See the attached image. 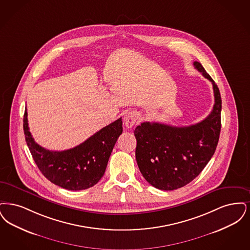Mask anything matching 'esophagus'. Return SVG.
Here are the masks:
<instances>
[{
	"label": "esophagus",
	"instance_id": "esophagus-1",
	"mask_svg": "<svg viewBox=\"0 0 250 250\" xmlns=\"http://www.w3.org/2000/svg\"><path fill=\"white\" fill-rule=\"evenodd\" d=\"M138 117L139 116H138V114L136 112H129V113H127L124 116V118H123L125 126L127 128H131L134 125V123L136 122V120H138Z\"/></svg>",
	"mask_w": 250,
	"mask_h": 250
}]
</instances>
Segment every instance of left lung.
I'll use <instances>...</instances> for the list:
<instances>
[{
  "mask_svg": "<svg viewBox=\"0 0 250 250\" xmlns=\"http://www.w3.org/2000/svg\"><path fill=\"white\" fill-rule=\"evenodd\" d=\"M193 65L213 85L215 104L207 119L187 127L143 122L134 130L139 170L159 189L174 190L191 182L217 148L221 129L220 92L203 65L198 62Z\"/></svg>",
  "mask_w": 250,
  "mask_h": 250,
  "instance_id": "obj_1",
  "label": "left lung"
}]
</instances>
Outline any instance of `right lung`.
Here are the masks:
<instances>
[{
  "label": "right lung",
  "mask_w": 250,
  "mask_h": 250,
  "mask_svg": "<svg viewBox=\"0 0 250 250\" xmlns=\"http://www.w3.org/2000/svg\"><path fill=\"white\" fill-rule=\"evenodd\" d=\"M27 108L23 130L27 146L41 173L53 184L69 190H82L97 184L105 172L109 157L122 133L121 118L74 148L48 150L35 143L29 130Z\"/></svg>",
  "instance_id": "right-lung-1"
}]
</instances>
